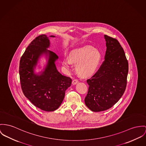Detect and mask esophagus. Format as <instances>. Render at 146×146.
<instances>
[{
    "label": "esophagus",
    "instance_id": "34e87169",
    "mask_svg": "<svg viewBox=\"0 0 146 146\" xmlns=\"http://www.w3.org/2000/svg\"><path fill=\"white\" fill-rule=\"evenodd\" d=\"M78 83V80L77 79H74L72 81V84L73 85H75V84H76Z\"/></svg>",
    "mask_w": 146,
    "mask_h": 146
}]
</instances>
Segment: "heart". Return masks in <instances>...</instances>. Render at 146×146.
I'll use <instances>...</instances> for the list:
<instances>
[{
	"mask_svg": "<svg viewBox=\"0 0 146 146\" xmlns=\"http://www.w3.org/2000/svg\"><path fill=\"white\" fill-rule=\"evenodd\" d=\"M102 58V54L99 50L86 45L70 51L69 56L63 58L62 64L70 70L73 63H77L76 69L79 74L87 77L96 72L101 63Z\"/></svg>",
	"mask_w": 146,
	"mask_h": 146,
	"instance_id": "heart-1",
	"label": "heart"
}]
</instances>
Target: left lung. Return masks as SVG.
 <instances>
[{"instance_id": "1", "label": "left lung", "mask_w": 146, "mask_h": 146, "mask_svg": "<svg viewBox=\"0 0 146 146\" xmlns=\"http://www.w3.org/2000/svg\"><path fill=\"white\" fill-rule=\"evenodd\" d=\"M105 60L98 72L87 80L89 85L84 99L86 106L93 112L111 108L122 97L127 85L128 63L119 43L106 35Z\"/></svg>"}]
</instances>
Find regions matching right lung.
Segmentation results:
<instances>
[{"instance_id": "add662e5", "label": "right lung", "mask_w": 146, "mask_h": 146, "mask_svg": "<svg viewBox=\"0 0 146 146\" xmlns=\"http://www.w3.org/2000/svg\"><path fill=\"white\" fill-rule=\"evenodd\" d=\"M45 34L38 36L27 48L19 64V76L23 94L38 108L52 112L62 104L65 92L71 86L72 79L60 73L56 62L58 56L48 49L50 38ZM45 58L42 66L40 59ZM40 69L38 72L36 69Z\"/></svg>"}]
</instances>
